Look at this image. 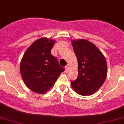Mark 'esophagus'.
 Segmentation results:
<instances>
[{
	"mask_svg": "<svg viewBox=\"0 0 124 124\" xmlns=\"http://www.w3.org/2000/svg\"><path fill=\"white\" fill-rule=\"evenodd\" d=\"M70 65L69 64H67L66 66V67H65V71H66V72H68V71L70 70Z\"/></svg>",
	"mask_w": 124,
	"mask_h": 124,
	"instance_id": "1",
	"label": "esophagus"
}]
</instances>
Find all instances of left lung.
Here are the masks:
<instances>
[{"mask_svg":"<svg viewBox=\"0 0 124 124\" xmlns=\"http://www.w3.org/2000/svg\"><path fill=\"white\" fill-rule=\"evenodd\" d=\"M78 61V77L71 82L75 91L82 96L94 94L103 84L107 75L106 59L96 46L84 39L71 40Z\"/></svg>","mask_w":124,"mask_h":124,"instance_id":"obj_1","label":"left lung"}]
</instances>
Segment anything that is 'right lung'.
<instances>
[{
  "label": "right lung",
  "instance_id": "obj_1",
  "mask_svg": "<svg viewBox=\"0 0 124 124\" xmlns=\"http://www.w3.org/2000/svg\"><path fill=\"white\" fill-rule=\"evenodd\" d=\"M55 41L41 38L25 51L20 63L21 77L26 86L35 93L44 94L54 84L64 68L51 51Z\"/></svg>",
  "mask_w": 124,
  "mask_h": 124
}]
</instances>
